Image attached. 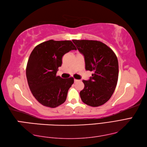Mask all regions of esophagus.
Segmentation results:
<instances>
[{
    "label": "esophagus",
    "mask_w": 147,
    "mask_h": 147,
    "mask_svg": "<svg viewBox=\"0 0 147 147\" xmlns=\"http://www.w3.org/2000/svg\"><path fill=\"white\" fill-rule=\"evenodd\" d=\"M78 80H77V79H74V82H78Z\"/></svg>",
    "instance_id": "obj_1"
}]
</instances>
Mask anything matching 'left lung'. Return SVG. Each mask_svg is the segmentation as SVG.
Instances as JSON below:
<instances>
[{
	"label": "left lung",
	"instance_id": "obj_1",
	"mask_svg": "<svg viewBox=\"0 0 147 147\" xmlns=\"http://www.w3.org/2000/svg\"><path fill=\"white\" fill-rule=\"evenodd\" d=\"M84 55L85 69L94 71L88 80H83L84 88L80 98L85 104L98 107L104 104L115 90L119 77V62L115 53L102 42L73 40Z\"/></svg>",
	"mask_w": 147,
	"mask_h": 147
}]
</instances>
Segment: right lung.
Wrapping results in <instances>:
<instances>
[{"instance_id": "obj_1", "label": "right lung", "mask_w": 147, "mask_h": 147, "mask_svg": "<svg viewBox=\"0 0 147 147\" xmlns=\"http://www.w3.org/2000/svg\"><path fill=\"white\" fill-rule=\"evenodd\" d=\"M71 50L77 49L70 40H50L37 45L30 53L26 68L27 82L35 99L44 106L55 108L66 100L74 78L64 79L56 74L62 57Z\"/></svg>"}]
</instances>
